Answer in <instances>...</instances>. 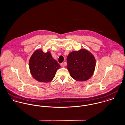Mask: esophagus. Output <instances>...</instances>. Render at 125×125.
Listing matches in <instances>:
<instances>
[{
    "mask_svg": "<svg viewBox=\"0 0 125 125\" xmlns=\"http://www.w3.org/2000/svg\"><path fill=\"white\" fill-rule=\"evenodd\" d=\"M61 67H64V63H62L61 64Z\"/></svg>",
    "mask_w": 125,
    "mask_h": 125,
    "instance_id": "1",
    "label": "esophagus"
}]
</instances>
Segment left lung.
Listing matches in <instances>:
<instances>
[{"label":"left lung","instance_id":"1","mask_svg":"<svg viewBox=\"0 0 125 125\" xmlns=\"http://www.w3.org/2000/svg\"><path fill=\"white\" fill-rule=\"evenodd\" d=\"M67 68L72 77L79 81L88 80L93 74L96 60L89 51L81 49L72 52L67 58Z\"/></svg>","mask_w":125,"mask_h":125}]
</instances>
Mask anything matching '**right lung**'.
<instances>
[{
    "label": "right lung",
    "mask_w": 125,
    "mask_h": 125,
    "mask_svg": "<svg viewBox=\"0 0 125 125\" xmlns=\"http://www.w3.org/2000/svg\"><path fill=\"white\" fill-rule=\"evenodd\" d=\"M60 64L52 57L50 52L41 50L35 52L29 60V68L33 77L40 82L47 83L53 79Z\"/></svg>",
    "instance_id": "obj_1"
}]
</instances>
